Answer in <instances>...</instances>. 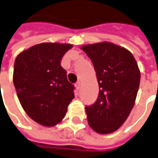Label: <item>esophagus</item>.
<instances>
[{
  "instance_id": "34e87169",
  "label": "esophagus",
  "mask_w": 158,
  "mask_h": 158,
  "mask_svg": "<svg viewBox=\"0 0 158 158\" xmlns=\"http://www.w3.org/2000/svg\"><path fill=\"white\" fill-rule=\"evenodd\" d=\"M75 86L77 88V90H79L80 89V86H81V84L80 82H77V83L75 84Z\"/></svg>"
}]
</instances>
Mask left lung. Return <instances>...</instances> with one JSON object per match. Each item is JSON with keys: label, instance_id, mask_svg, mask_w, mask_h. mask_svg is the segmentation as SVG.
Instances as JSON below:
<instances>
[{"label": "left lung", "instance_id": "1", "mask_svg": "<svg viewBox=\"0 0 158 158\" xmlns=\"http://www.w3.org/2000/svg\"><path fill=\"white\" fill-rule=\"evenodd\" d=\"M82 50L92 60L99 93L85 106L88 124L100 134L117 131L132 110L140 83V71L132 53L110 42L85 45Z\"/></svg>", "mask_w": 158, "mask_h": 158}]
</instances>
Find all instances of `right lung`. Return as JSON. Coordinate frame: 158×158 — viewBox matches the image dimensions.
Here are the masks:
<instances>
[{
    "instance_id": "obj_1",
    "label": "right lung",
    "mask_w": 158,
    "mask_h": 158,
    "mask_svg": "<svg viewBox=\"0 0 158 158\" xmlns=\"http://www.w3.org/2000/svg\"><path fill=\"white\" fill-rule=\"evenodd\" d=\"M70 44L40 43L20 52L14 68V85L22 108L44 126L64 118L74 98V85L67 80L61 60Z\"/></svg>"
}]
</instances>
